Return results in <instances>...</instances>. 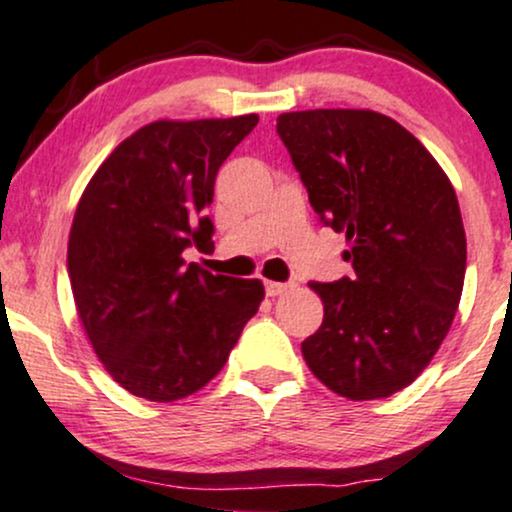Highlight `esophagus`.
<instances>
[{"label":"esophagus","mask_w":512,"mask_h":512,"mask_svg":"<svg viewBox=\"0 0 512 512\" xmlns=\"http://www.w3.org/2000/svg\"><path fill=\"white\" fill-rule=\"evenodd\" d=\"M294 290V282H266L268 297H278V294H287Z\"/></svg>","instance_id":"34e87169"}]
</instances>
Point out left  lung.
I'll use <instances>...</instances> for the list:
<instances>
[{
  "label": "left lung",
  "instance_id": "obj_1",
  "mask_svg": "<svg viewBox=\"0 0 512 512\" xmlns=\"http://www.w3.org/2000/svg\"><path fill=\"white\" fill-rule=\"evenodd\" d=\"M278 136L354 270L311 282L326 314L302 342L306 364L342 398H388L429 366L458 311L467 239L453 184L386 114L285 112Z\"/></svg>",
  "mask_w": 512,
  "mask_h": 512
}]
</instances>
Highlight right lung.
I'll list each match as a JSON object with an SVG mask.
<instances>
[{"label":"right lung","mask_w":512,"mask_h":512,"mask_svg":"<svg viewBox=\"0 0 512 512\" xmlns=\"http://www.w3.org/2000/svg\"><path fill=\"white\" fill-rule=\"evenodd\" d=\"M256 114L153 122L93 174L66 270L95 354L136 398L172 402L218 376L263 299L261 280L213 275L184 249H213L215 177Z\"/></svg>","instance_id":"add662e5"}]
</instances>
